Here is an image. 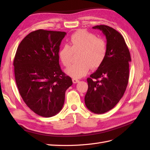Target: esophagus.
Segmentation results:
<instances>
[{
	"mask_svg": "<svg viewBox=\"0 0 150 150\" xmlns=\"http://www.w3.org/2000/svg\"><path fill=\"white\" fill-rule=\"evenodd\" d=\"M72 81H73V83H74V84L78 83V82H79V81L78 80V79H73Z\"/></svg>",
	"mask_w": 150,
	"mask_h": 150,
	"instance_id": "34e87169",
	"label": "esophagus"
}]
</instances>
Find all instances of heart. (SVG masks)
I'll list each match as a JSON object with an SVG mask.
<instances>
[{
    "instance_id": "1",
    "label": "heart",
    "mask_w": 150,
    "mask_h": 150,
    "mask_svg": "<svg viewBox=\"0 0 150 150\" xmlns=\"http://www.w3.org/2000/svg\"><path fill=\"white\" fill-rule=\"evenodd\" d=\"M79 52L77 63L72 64L65 70L66 73L74 79L86 75L90 68L97 69L105 59L107 46L105 41L93 33L80 30L73 33L69 45L63 46L59 52V58L62 64L68 66L71 61L73 52Z\"/></svg>"
}]
</instances>
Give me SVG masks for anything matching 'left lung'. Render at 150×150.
<instances>
[{"instance_id":"1","label":"left lung","mask_w":150,"mask_h":150,"mask_svg":"<svg viewBox=\"0 0 150 150\" xmlns=\"http://www.w3.org/2000/svg\"><path fill=\"white\" fill-rule=\"evenodd\" d=\"M93 28L106 36L107 53L102 64L87 79L84 102L91 112L102 114L113 108L122 97L128 82L131 57L124 39L117 31L105 25Z\"/></svg>"}]
</instances>
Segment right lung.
Masks as SVG:
<instances>
[{"label": "right lung", "instance_id": "obj_1", "mask_svg": "<svg viewBox=\"0 0 150 150\" xmlns=\"http://www.w3.org/2000/svg\"><path fill=\"white\" fill-rule=\"evenodd\" d=\"M66 32L39 30L24 37L13 66L17 88L27 106L44 117L62 109L65 92L73 84L60 69L59 52Z\"/></svg>", "mask_w": 150, "mask_h": 150}]
</instances>
